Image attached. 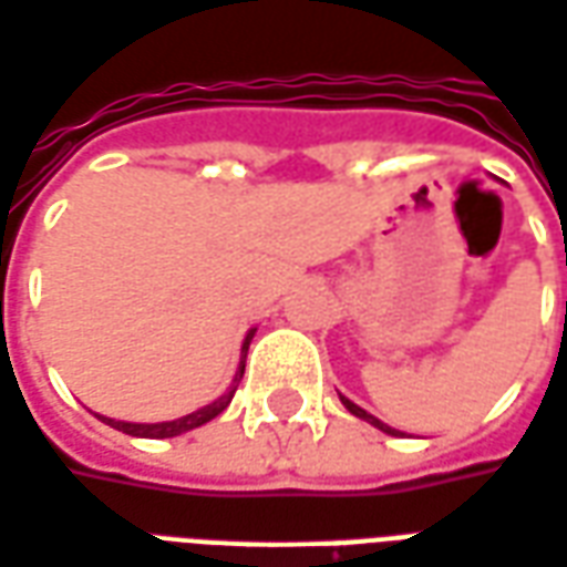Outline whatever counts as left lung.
<instances>
[{
	"instance_id": "left-lung-1",
	"label": "left lung",
	"mask_w": 567,
	"mask_h": 567,
	"mask_svg": "<svg viewBox=\"0 0 567 567\" xmlns=\"http://www.w3.org/2000/svg\"><path fill=\"white\" fill-rule=\"evenodd\" d=\"M340 402H343V405L350 408V414H355V417H362V421L374 423V426H378V430H383V433H395V430H390V426H386V423H380L378 417H371V414H368V411H362V408H359V405H352L350 399H343V395H340Z\"/></svg>"
}]
</instances>
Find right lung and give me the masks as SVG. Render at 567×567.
Wrapping results in <instances>:
<instances>
[{"label":"right lung","mask_w":567,"mask_h":567,"mask_svg":"<svg viewBox=\"0 0 567 567\" xmlns=\"http://www.w3.org/2000/svg\"><path fill=\"white\" fill-rule=\"evenodd\" d=\"M251 338H255V331L245 338L243 343V352H248V343H251ZM245 374V362L239 365V374H236V386H239V380H243ZM236 386L229 390V393H224L217 402H212V405L199 408V411H193V414H187V417H181V421H168V423H125V421H113V417H101L104 423H110L113 430H122V433L128 435H141V439H172V435H181L187 433V430H196V426H202V423H208L212 417H217L224 408L233 402V393H236Z\"/></svg>","instance_id":"obj_1"}]
</instances>
